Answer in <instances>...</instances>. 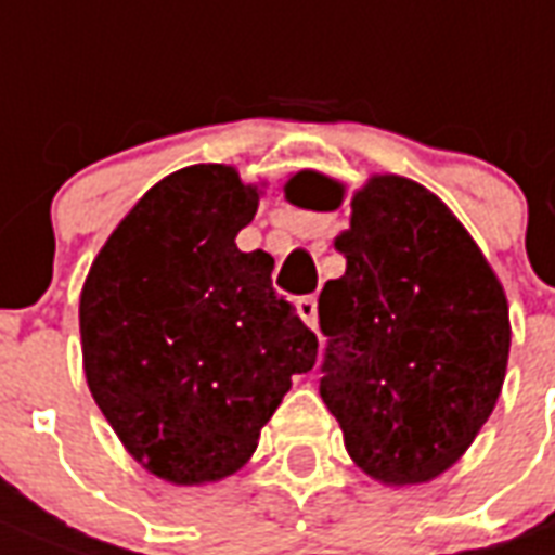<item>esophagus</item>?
<instances>
[{
  "mask_svg": "<svg viewBox=\"0 0 555 555\" xmlns=\"http://www.w3.org/2000/svg\"><path fill=\"white\" fill-rule=\"evenodd\" d=\"M296 311L306 320L308 328H317V296H299L296 299Z\"/></svg>",
  "mask_w": 555,
  "mask_h": 555,
  "instance_id": "obj_1",
  "label": "esophagus"
}]
</instances>
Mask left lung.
Wrapping results in <instances>:
<instances>
[{"instance_id":"1","label":"left lung","mask_w":555,"mask_h":555,"mask_svg":"<svg viewBox=\"0 0 555 555\" xmlns=\"http://www.w3.org/2000/svg\"><path fill=\"white\" fill-rule=\"evenodd\" d=\"M285 197L323 211L344 192L302 171ZM334 247L346 273L320 294V396L366 475L428 483L465 454L501 396L506 294L454 211L408 177H370Z\"/></svg>"}]
</instances>
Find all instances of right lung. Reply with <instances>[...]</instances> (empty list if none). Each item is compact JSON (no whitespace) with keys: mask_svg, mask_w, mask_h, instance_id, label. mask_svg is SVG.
Segmentation results:
<instances>
[{"mask_svg":"<svg viewBox=\"0 0 555 555\" xmlns=\"http://www.w3.org/2000/svg\"><path fill=\"white\" fill-rule=\"evenodd\" d=\"M259 189L192 165L151 189L80 291L83 372L130 456L177 486L238 472L317 361V334L273 291V256L235 244Z\"/></svg>","mask_w":555,"mask_h":555,"instance_id":"1","label":"right lung"}]
</instances>
